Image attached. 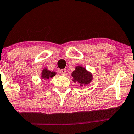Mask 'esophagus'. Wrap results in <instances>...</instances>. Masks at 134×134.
I'll use <instances>...</instances> for the list:
<instances>
[{
	"mask_svg": "<svg viewBox=\"0 0 134 134\" xmlns=\"http://www.w3.org/2000/svg\"><path fill=\"white\" fill-rule=\"evenodd\" d=\"M60 73H61V75H66V70H65V69H63V70H60Z\"/></svg>",
	"mask_w": 134,
	"mask_h": 134,
	"instance_id": "obj_1",
	"label": "esophagus"
}]
</instances>
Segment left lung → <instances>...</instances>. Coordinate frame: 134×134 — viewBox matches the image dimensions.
<instances>
[{"instance_id":"1","label":"left lung","mask_w":134,"mask_h":134,"mask_svg":"<svg viewBox=\"0 0 134 134\" xmlns=\"http://www.w3.org/2000/svg\"><path fill=\"white\" fill-rule=\"evenodd\" d=\"M71 76L73 82H77L81 86L90 84L93 79V74L81 66L75 67L74 71L71 73Z\"/></svg>"}]
</instances>
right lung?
<instances>
[{
	"label": "right lung",
	"instance_id": "right-lung-1",
	"mask_svg": "<svg viewBox=\"0 0 134 134\" xmlns=\"http://www.w3.org/2000/svg\"><path fill=\"white\" fill-rule=\"evenodd\" d=\"M56 75V72L55 71H51L50 70H48L47 68H44L43 70L41 71V79H48L50 78H52L53 77H54Z\"/></svg>",
	"mask_w": 134,
	"mask_h": 134
}]
</instances>
